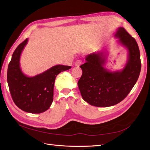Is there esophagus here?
Returning a JSON list of instances; mask_svg holds the SVG:
<instances>
[{
    "instance_id": "esophagus-1",
    "label": "esophagus",
    "mask_w": 150,
    "mask_h": 150,
    "mask_svg": "<svg viewBox=\"0 0 150 150\" xmlns=\"http://www.w3.org/2000/svg\"><path fill=\"white\" fill-rule=\"evenodd\" d=\"M82 64V60H77V61L75 62V66H80Z\"/></svg>"
}]
</instances>
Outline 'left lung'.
I'll list each match as a JSON object with an SVG mask.
<instances>
[{"mask_svg": "<svg viewBox=\"0 0 150 150\" xmlns=\"http://www.w3.org/2000/svg\"><path fill=\"white\" fill-rule=\"evenodd\" d=\"M115 37L128 50V60L122 71L110 72L103 66L101 53H91L80 67L82 70L78 81L83 99L92 106L108 107L124 99L137 81L141 69L140 51L135 39L124 28H118Z\"/></svg>", "mask_w": 150, "mask_h": 150, "instance_id": "left-lung-1", "label": "left lung"}]
</instances>
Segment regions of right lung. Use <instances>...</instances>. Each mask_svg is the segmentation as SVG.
<instances>
[{
    "instance_id": "1",
    "label": "right lung",
    "mask_w": 150,
    "mask_h": 150,
    "mask_svg": "<svg viewBox=\"0 0 150 150\" xmlns=\"http://www.w3.org/2000/svg\"><path fill=\"white\" fill-rule=\"evenodd\" d=\"M28 42V39L14 51L9 63L8 84L14 103L21 110L31 113H40L49 109L53 100L55 78L60 72L71 68L57 65L33 77H28L20 68V57Z\"/></svg>"
}]
</instances>
